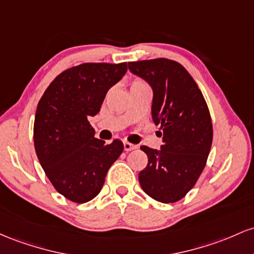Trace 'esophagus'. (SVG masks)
<instances>
[{
    "label": "esophagus",
    "instance_id": "1",
    "mask_svg": "<svg viewBox=\"0 0 254 254\" xmlns=\"http://www.w3.org/2000/svg\"><path fill=\"white\" fill-rule=\"evenodd\" d=\"M124 149H125V151H132V150H134V149H136V145H134V144H130V142H128V141H124Z\"/></svg>",
    "mask_w": 254,
    "mask_h": 254
}]
</instances>
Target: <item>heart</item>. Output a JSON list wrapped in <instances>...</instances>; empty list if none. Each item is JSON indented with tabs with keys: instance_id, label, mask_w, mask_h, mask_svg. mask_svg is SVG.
Returning a JSON list of instances; mask_svg holds the SVG:
<instances>
[{
	"instance_id": "1",
	"label": "heart",
	"mask_w": 254,
	"mask_h": 254,
	"mask_svg": "<svg viewBox=\"0 0 254 254\" xmlns=\"http://www.w3.org/2000/svg\"><path fill=\"white\" fill-rule=\"evenodd\" d=\"M138 87H149V86H147L146 82L141 80V79H135V80H133L132 84H130V89H138Z\"/></svg>"
}]
</instances>
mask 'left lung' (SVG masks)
Instances as JSON below:
<instances>
[{
	"label": "left lung",
	"instance_id": "1",
	"mask_svg": "<svg viewBox=\"0 0 254 254\" xmlns=\"http://www.w3.org/2000/svg\"><path fill=\"white\" fill-rule=\"evenodd\" d=\"M152 87L151 114L161 125V150L141 146L149 163L139 173L142 190L161 203H175L198 181L212 144V122L203 93L179 62L168 59L128 62Z\"/></svg>",
	"mask_w": 254,
	"mask_h": 254
}]
</instances>
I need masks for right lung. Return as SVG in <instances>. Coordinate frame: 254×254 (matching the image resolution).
<instances>
[{"mask_svg":"<svg viewBox=\"0 0 254 254\" xmlns=\"http://www.w3.org/2000/svg\"><path fill=\"white\" fill-rule=\"evenodd\" d=\"M126 72V62L70 67L51 81L37 107V157L55 190L74 203H87L101 192L124 151L119 139L105 144L95 138L87 119L98 114L108 90Z\"/></svg>","mask_w":254,"mask_h":254,"instance_id":"1","label":"right lung"}]
</instances>
